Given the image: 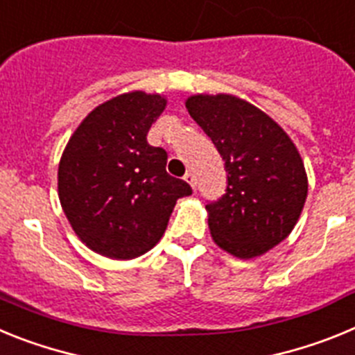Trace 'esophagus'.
Segmentation results:
<instances>
[{"mask_svg":"<svg viewBox=\"0 0 355 355\" xmlns=\"http://www.w3.org/2000/svg\"><path fill=\"white\" fill-rule=\"evenodd\" d=\"M184 181H187V183L190 184V187H192L193 190H196V188H197V180H196V175H193V172H187V174H184Z\"/></svg>","mask_w":355,"mask_h":355,"instance_id":"34e87169","label":"esophagus"}]
</instances>
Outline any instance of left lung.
<instances>
[{
  "label": "left lung",
  "instance_id": "8db88e82",
  "mask_svg": "<svg viewBox=\"0 0 355 355\" xmlns=\"http://www.w3.org/2000/svg\"><path fill=\"white\" fill-rule=\"evenodd\" d=\"M188 114L224 159L225 193L206 205L211 238L240 259L261 256L291 233L307 197L299 150L274 119L231 94H197Z\"/></svg>",
  "mask_w": 355,
  "mask_h": 355
}]
</instances>
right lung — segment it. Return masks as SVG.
<instances>
[{"mask_svg": "<svg viewBox=\"0 0 355 355\" xmlns=\"http://www.w3.org/2000/svg\"><path fill=\"white\" fill-rule=\"evenodd\" d=\"M167 99L121 94L83 119L58 165V197L85 245L112 259H133L163 236L187 181L167 174V153L147 144Z\"/></svg>", "mask_w": 355, "mask_h": 355, "instance_id": "1", "label": "right lung"}]
</instances>
